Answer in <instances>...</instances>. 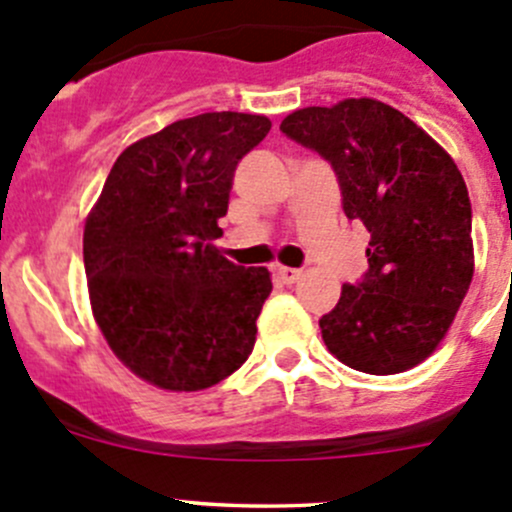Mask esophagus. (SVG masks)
I'll return each instance as SVG.
<instances>
[{
  "label": "esophagus",
  "instance_id": "obj_1",
  "mask_svg": "<svg viewBox=\"0 0 512 512\" xmlns=\"http://www.w3.org/2000/svg\"><path fill=\"white\" fill-rule=\"evenodd\" d=\"M277 277H280L285 285H294V282L302 277V270H294V267H277Z\"/></svg>",
  "mask_w": 512,
  "mask_h": 512
}]
</instances>
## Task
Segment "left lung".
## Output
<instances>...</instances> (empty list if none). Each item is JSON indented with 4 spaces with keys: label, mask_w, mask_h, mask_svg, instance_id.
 <instances>
[{
    "label": "left lung",
    "mask_w": 512,
    "mask_h": 512,
    "mask_svg": "<svg viewBox=\"0 0 512 512\" xmlns=\"http://www.w3.org/2000/svg\"><path fill=\"white\" fill-rule=\"evenodd\" d=\"M280 131L329 160L369 270L319 319L327 349L364 374H399L446 337L473 280L471 200L453 158L374 98L289 113Z\"/></svg>",
    "instance_id": "1"
}]
</instances>
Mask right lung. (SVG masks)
I'll use <instances>...</instances> for the list:
<instances>
[{"label":"right lung","instance_id":"1","mask_svg":"<svg viewBox=\"0 0 512 512\" xmlns=\"http://www.w3.org/2000/svg\"><path fill=\"white\" fill-rule=\"evenodd\" d=\"M255 113H200L118 156L84 227L91 309L113 354L168 391L240 369L270 297L265 267L232 265L223 235L237 163L270 133Z\"/></svg>","mask_w":512,"mask_h":512}]
</instances>
